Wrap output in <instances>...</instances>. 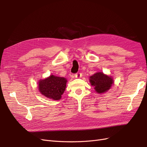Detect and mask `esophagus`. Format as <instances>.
<instances>
[{
  "label": "esophagus",
  "instance_id": "1",
  "mask_svg": "<svg viewBox=\"0 0 147 147\" xmlns=\"http://www.w3.org/2000/svg\"><path fill=\"white\" fill-rule=\"evenodd\" d=\"M82 77V74L80 72H77L75 74V78H80Z\"/></svg>",
  "mask_w": 147,
  "mask_h": 147
}]
</instances>
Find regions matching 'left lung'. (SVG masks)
<instances>
[{"label": "left lung", "instance_id": "left-lung-1", "mask_svg": "<svg viewBox=\"0 0 147 147\" xmlns=\"http://www.w3.org/2000/svg\"><path fill=\"white\" fill-rule=\"evenodd\" d=\"M90 82L97 92L102 93L110 88L113 84V79L102 72H97L90 77Z\"/></svg>", "mask_w": 147, "mask_h": 147}]
</instances>
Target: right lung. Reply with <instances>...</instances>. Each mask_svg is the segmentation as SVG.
Instances as JSON below:
<instances>
[{"mask_svg":"<svg viewBox=\"0 0 147 147\" xmlns=\"http://www.w3.org/2000/svg\"><path fill=\"white\" fill-rule=\"evenodd\" d=\"M67 80L64 77L51 75L38 83V89L41 94L53 100H59L66 87Z\"/></svg>","mask_w":147,"mask_h":147,"instance_id":"1","label":"right lung"}]
</instances>
